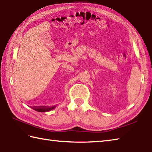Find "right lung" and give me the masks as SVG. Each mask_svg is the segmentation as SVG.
I'll return each instance as SVG.
<instances>
[{
	"label": "right lung",
	"instance_id": "add662e5",
	"mask_svg": "<svg viewBox=\"0 0 152 152\" xmlns=\"http://www.w3.org/2000/svg\"><path fill=\"white\" fill-rule=\"evenodd\" d=\"M57 106H34L32 107L33 110H36L37 112H46L52 110Z\"/></svg>",
	"mask_w": 152,
	"mask_h": 152
}]
</instances>
